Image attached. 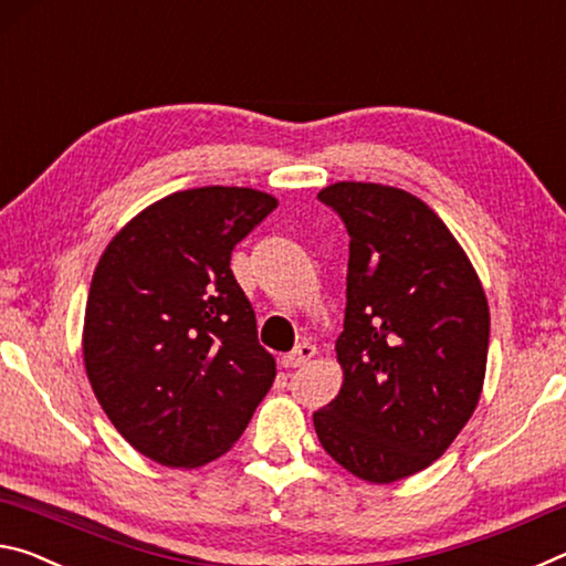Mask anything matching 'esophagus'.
Listing matches in <instances>:
<instances>
[{"label": "esophagus", "instance_id": "esophagus-1", "mask_svg": "<svg viewBox=\"0 0 566 566\" xmlns=\"http://www.w3.org/2000/svg\"><path fill=\"white\" fill-rule=\"evenodd\" d=\"M313 356H316V346L301 344V346H295L291 354H285L281 358V364H283V368H298L305 364V360H311Z\"/></svg>", "mask_w": 566, "mask_h": 566}]
</instances>
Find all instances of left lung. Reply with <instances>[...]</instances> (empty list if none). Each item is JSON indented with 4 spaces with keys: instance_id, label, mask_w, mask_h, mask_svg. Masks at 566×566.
<instances>
[{
    "instance_id": "1",
    "label": "left lung",
    "mask_w": 566,
    "mask_h": 566,
    "mask_svg": "<svg viewBox=\"0 0 566 566\" xmlns=\"http://www.w3.org/2000/svg\"><path fill=\"white\" fill-rule=\"evenodd\" d=\"M318 200L350 235L344 386L313 413L321 447L350 474L391 484L433 464L474 413L489 305L464 248L423 200L336 182Z\"/></svg>"
}]
</instances>
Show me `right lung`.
Here are the masks:
<instances>
[{"instance_id": "right-lung-1", "label": "right lung", "mask_w": 566, "mask_h": 566, "mask_svg": "<svg viewBox=\"0 0 566 566\" xmlns=\"http://www.w3.org/2000/svg\"><path fill=\"white\" fill-rule=\"evenodd\" d=\"M277 200L253 188L180 190L109 240L82 331L87 378L129 447L196 469L245 431L275 378L230 255Z\"/></svg>"}]
</instances>
